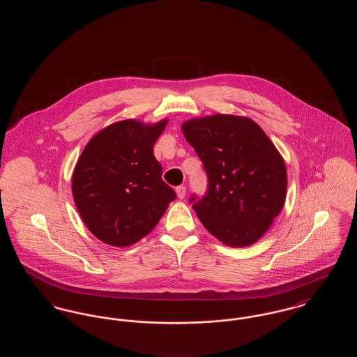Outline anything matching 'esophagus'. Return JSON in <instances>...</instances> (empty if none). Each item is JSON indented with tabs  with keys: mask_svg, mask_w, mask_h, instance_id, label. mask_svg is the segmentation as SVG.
I'll use <instances>...</instances> for the list:
<instances>
[{
	"mask_svg": "<svg viewBox=\"0 0 357 357\" xmlns=\"http://www.w3.org/2000/svg\"><path fill=\"white\" fill-rule=\"evenodd\" d=\"M175 191H176V195H178L179 199H183V198H185V195H186V187L178 186Z\"/></svg>",
	"mask_w": 357,
	"mask_h": 357,
	"instance_id": "esophagus-1",
	"label": "esophagus"
}]
</instances>
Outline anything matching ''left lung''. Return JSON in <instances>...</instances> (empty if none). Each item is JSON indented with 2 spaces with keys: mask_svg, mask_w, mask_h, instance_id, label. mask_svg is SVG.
<instances>
[{
  "mask_svg": "<svg viewBox=\"0 0 357 357\" xmlns=\"http://www.w3.org/2000/svg\"><path fill=\"white\" fill-rule=\"evenodd\" d=\"M182 132L208 176L207 195L192 206L199 221L223 245H253L285 204L288 172L282 155L248 116L192 118L182 124Z\"/></svg>",
  "mask_w": 357,
  "mask_h": 357,
  "instance_id": "1",
  "label": "left lung"
}]
</instances>
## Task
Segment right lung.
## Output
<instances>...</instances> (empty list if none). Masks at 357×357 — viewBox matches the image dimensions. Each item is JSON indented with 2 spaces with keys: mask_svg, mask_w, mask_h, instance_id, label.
Returning <instances> with one entry per match:
<instances>
[{
  "mask_svg": "<svg viewBox=\"0 0 357 357\" xmlns=\"http://www.w3.org/2000/svg\"><path fill=\"white\" fill-rule=\"evenodd\" d=\"M169 119H126L91 137L72 174V194L86 229L126 248L153 231L175 192L162 181L153 146Z\"/></svg>",
  "mask_w": 357,
  "mask_h": 357,
  "instance_id": "obj_1",
  "label": "right lung"
}]
</instances>
